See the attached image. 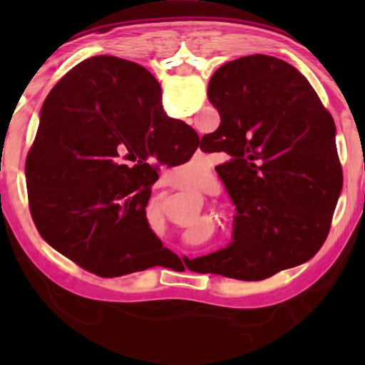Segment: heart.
Here are the masks:
<instances>
[{"label": "heart", "mask_w": 365, "mask_h": 365, "mask_svg": "<svg viewBox=\"0 0 365 365\" xmlns=\"http://www.w3.org/2000/svg\"><path fill=\"white\" fill-rule=\"evenodd\" d=\"M215 178L211 174H201V175H196L195 180H193V187L196 190H201V191H211L215 188Z\"/></svg>", "instance_id": "obj_1"}]
</instances>
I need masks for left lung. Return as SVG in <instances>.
<instances>
[{
    "label": "left lung",
    "mask_w": 365,
    "mask_h": 365,
    "mask_svg": "<svg viewBox=\"0 0 365 365\" xmlns=\"http://www.w3.org/2000/svg\"><path fill=\"white\" fill-rule=\"evenodd\" d=\"M135 72L160 95L145 67ZM207 96L220 125L205 146L225 153L215 170L238 215L233 242L190 269L252 282L304 264L322 248L343 187L333 117L296 67L265 54L219 67Z\"/></svg>",
    "instance_id": "obj_1"
}]
</instances>
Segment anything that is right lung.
Returning <instances> with one entry per match:
<instances>
[{
    "instance_id": "1",
    "label": "right lung",
    "mask_w": 365,
    "mask_h": 365,
    "mask_svg": "<svg viewBox=\"0 0 365 365\" xmlns=\"http://www.w3.org/2000/svg\"><path fill=\"white\" fill-rule=\"evenodd\" d=\"M135 67L115 56L72 67L43 103L26 163L30 214L41 238L108 279L175 256L148 224L156 170L146 159L156 154L169 163V141L175 151L177 143L200 141L190 125L165 115L160 95L145 90L139 98ZM127 160L138 164L128 168Z\"/></svg>"
}]
</instances>
